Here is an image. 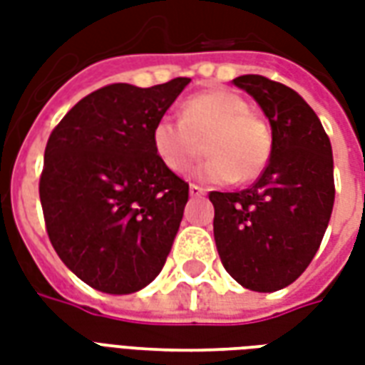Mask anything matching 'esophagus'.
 Instances as JSON below:
<instances>
[{
	"label": "esophagus",
	"mask_w": 365,
	"mask_h": 365,
	"mask_svg": "<svg viewBox=\"0 0 365 365\" xmlns=\"http://www.w3.org/2000/svg\"><path fill=\"white\" fill-rule=\"evenodd\" d=\"M190 195L191 197H201V195H205V190H203V187H199V185H195V183H191Z\"/></svg>",
	"instance_id": "1"
}]
</instances>
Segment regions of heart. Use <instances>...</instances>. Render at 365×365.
Segmentation results:
<instances>
[{"label": "heart", "instance_id": "heart-1", "mask_svg": "<svg viewBox=\"0 0 365 365\" xmlns=\"http://www.w3.org/2000/svg\"><path fill=\"white\" fill-rule=\"evenodd\" d=\"M152 150L170 172L183 174L201 156L209 158L193 178L205 183H248L266 170L272 158L268 125L250 111L245 97L230 90L195 93L183 103V119L162 115L152 125Z\"/></svg>", "mask_w": 365, "mask_h": 365}]
</instances>
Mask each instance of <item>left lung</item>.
I'll use <instances>...</instances> for the list:
<instances>
[{"mask_svg":"<svg viewBox=\"0 0 365 365\" xmlns=\"http://www.w3.org/2000/svg\"><path fill=\"white\" fill-rule=\"evenodd\" d=\"M232 82L262 107L274 146L248 190L209 193L215 242L225 269L242 287L272 293L295 282L321 246L334 205L332 148L297 91L258 74Z\"/></svg>","mask_w":365,"mask_h":365,"instance_id":"left-lung-1","label":"left lung"}]
</instances>
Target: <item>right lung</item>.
<instances>
[{
  "label": "right lung",
  "instance_id": "right-lung-1",
  "mask_svg": "<svg viewBox=\"0 0 365 365\" xmlns=\"http://www.w3.org/2000/svg\"><path fill=\"white\" fill-rule=\"evenodd\" d=\"M190 82L105 86L51 133L38 183L46 232L93 289L135 293L166 264L190 185L154 154L150 130Z\"/></svg>",
  "mask_w": 365,
  "mask_h": 365
}]
</instances>
